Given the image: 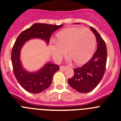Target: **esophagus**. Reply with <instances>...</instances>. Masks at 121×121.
I'll return each instance as SVG.
<instances>
[{"instance_id":"esophagus-1","label":"esophagus","mask_w":121,"mask_h":121,"mask_svg":"<svg viewBox=\"0 0 121 121\" xmlns=\"http://www.w3.org/2000/svg\"><path fill=\"white\" fill-rule=\"evenodd\" d=\"M67 67H67V66H60V69L62 70H65L67 69Z\"/></svg>"}]
</instances>
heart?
Listing matches in <instances>:
<instances>
[{
	"instance_id": "b5f03b06",
	"label": "heart",
	"mask_w": 121,
	"mask_h": 121,
	"mask_svg": "<svg viewBox=\"0 0 121 121\" xmlns=\"http://www.w3.org/2000/svg\"><path fill=\"white\" fill-rule=\"evenodd\" d=\"M56 42L50 45L51 54L56 61L60 62L67 54L71 56L78 64L86 62L92 56L96 45V37L88 28L70 27L64 29L57 35Z\"/></svg>"
}]
</instances>
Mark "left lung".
Returning <instances> with one entry per match:
<instances>
[{"label": "left lung", "mask_w": 121, "mask_h": 121, "mask_svg": "<svg viewBox=\"0 0 121 121\" xmlns=\"http://www.w3.org/2000/svg\"><path fill=\"white\" fill-rule=\"evenodd\" d=\"M95 34L98 48L93 57L81 67L74 68V75L68 79V84L78 92L91 91L102 80L106 69L107 51L105 42L94 28L90 26Z\"/></svg>", "instance_id": "obj_1"}]
</instances>
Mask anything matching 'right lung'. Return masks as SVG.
I'll use <instances>...</instances> for the list:
<instances>
[{"instance_id": "obj_1", "label": "right lung", "mask_w": 121, "mask_h": 121, "mask_svg": "<svg viewBox=\"0 0 121 121\" xmlns=\"http://www.w3.org/2000/svg\"><path fill=\"white\" fill-rule=\"evenodd\" d=\"M63 25L35 23L19 35L11 51V62L14 74L22 88L31 93H39L47 89L52 83L54 73L59 70V66L48 62L36 73H29L22 67L20 61V51L22 45L31 38H40L49 43L52 33Z\"/></svg>"}]
</instances>
